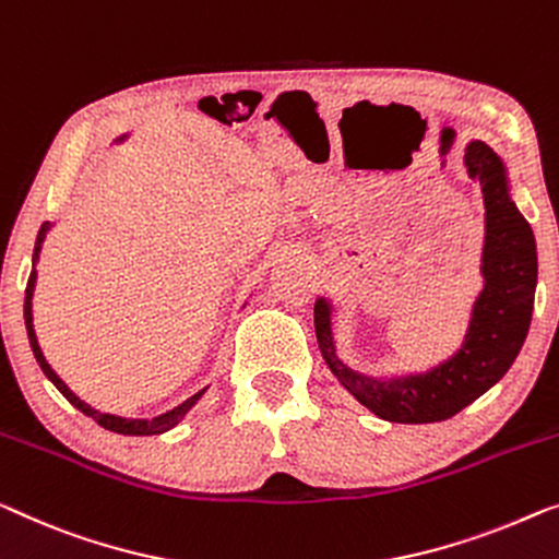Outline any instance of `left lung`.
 Masks as SVG:
<instances>
[{"instance_id":"8db88e82","label":"left lung","mask_w":559,"mask_h":559,"mask_svg":"<svg viewBox=\"0 0 559 559\" xmlns=\"http://www.w3.org/2000/svg\"><path fill=\"white\" fill-rule=\"evenodd\" d=\"M464 165L485 198V286L472 306L462 346L447 361L429 371L391 379L348 369L333 346V306L329 298L316 301V336L323 359L333 377L379 419L431 424L460 414L510 371L527 338L537 288L535 233L514 205L507 168L492 147L472 140L464 150Z\"/></svg>"}]
</instances>
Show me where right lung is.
I'll return each mask as SVG.
<instances>
[{
    "label": "right lung",
    "mask_w": 559,
    "mask_h": 559,
    "mask_svg": "<svg viewBox=\"0 0 559 559\" xmlns=\"http://www.w3.org/2000/svg\"><path fill=\"white\" fill-rule=\"evenodd\" d=\"M124 138H128V135H120L118 140H115V143H122ZM49 228H52V223L45 221V223H41L39 233H37L35 253H32V273H29V281H27V290H24V326H27L29 346H32V354H35L37 364H39V369L45 371V377H47L49 381H52V384H55L57 389H60V394L67 399V402H70V404L74 406V409H80L82 414L90 416V419H95V421L99 424V427L110 429V431H115V435L150 437V435H163V431L173 429L175 424H180L182 416H186L190 409H193V406L198 404V399L205 394V389H207V386H205V389H200L198 394H193L190 399H186V402H182V404L175 406V409L165 412V414H157V416H153V419H128V416H115V414H105V412H97V409H93V406L82 402V399H80L78 394H74V391H72L70 386H67L60 377H57L52 366L47 364L45 354H41V348H39V341H37V333H35V323H32V296H35V283H37V269H35V263L39 261L41 243H45V238H47V230H49Z\"/></svg>",
    "instance_id": "1"
}]
</instances>
